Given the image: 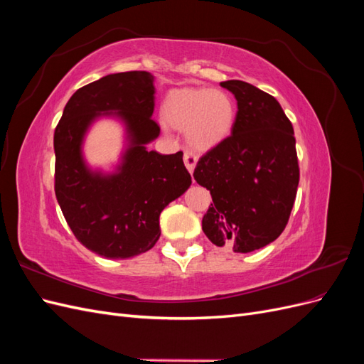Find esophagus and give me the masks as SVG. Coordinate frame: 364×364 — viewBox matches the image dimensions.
Here are the masks:
<instances>
[{
  "label": "esophagus",
  "mask_w": 364,
  "mask_h": 364,
  "mask_svg": "<svg viewBox=\"0 0 364 364\" xmlns=\"http://www.w3.org/2000/svg\"><path fill=\"white\" fill-rule=\"evenodd\" d=\"M183 162H185V167L188 168V171L193 173V171H194V167H196V164H197V156L194 155L193 151L186 150V151L183 153Z\"/></svg>",
  "instance_id": "obj_1"
}]
</instances>
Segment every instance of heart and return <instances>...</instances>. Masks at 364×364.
Masks as SVG:
<instances>
[{"label": "heart", "instance_id": "b5f03b06", "mask_svg": "<svg viewBox=\"0 0 364 364\" xmlns=\"http://www.w3.org/2000/svg\"><path fill=\"white\" fill-rule=\"evenodd\" d=\"M235 103L220 90L173 91L164 105V115L176 129H186V139L196 149L208 150L220 144L235 123Z\"/></svg>", "mask_w": 364, "mask_h": 364}]
</instances>
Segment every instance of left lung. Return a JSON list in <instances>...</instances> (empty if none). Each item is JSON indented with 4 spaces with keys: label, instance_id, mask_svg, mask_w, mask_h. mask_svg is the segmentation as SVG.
<instances>
[{
    "label": "left lung",
    "instance_id": "left-lung-1",
    "mask_svg": "<svg viewBox=\"0 0 364 364\" xmlns=\"http://www.w3.org/2000/svg\"><path fill=\"white\" fill-rule=\"evenodd\" d=\"M220 85L235 97V123L193 176L214 202L202 220L205 235L247 253L270 245L289 222L299 185L296 139L277 98L241 80Z\"/></svg>",
    "mask_w": 364,
    "mask_h": 364
}]
</instances>
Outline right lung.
<instances>
[{"mask_svg":"<svg viewBox=\"0 0 364 364\" xmlns=\"http://www.w3.org/2000/svg\"><path fill=\"white\" fill-rule=\"evenodd\" d=\"M155 77L117 73L77 90L54 130V191L65 220L80 243L97 255L124 259L159 240V215L191 185L183 153L161 155L147 144L159 136L151 119ZM125 126L127 146L114 172L91 169L82 156L87 130L97 119Z\"/></svg>","mask_w":364,"mask_h":364,"instance_id":"obj_1","label":"right lung"}]
</instances>
